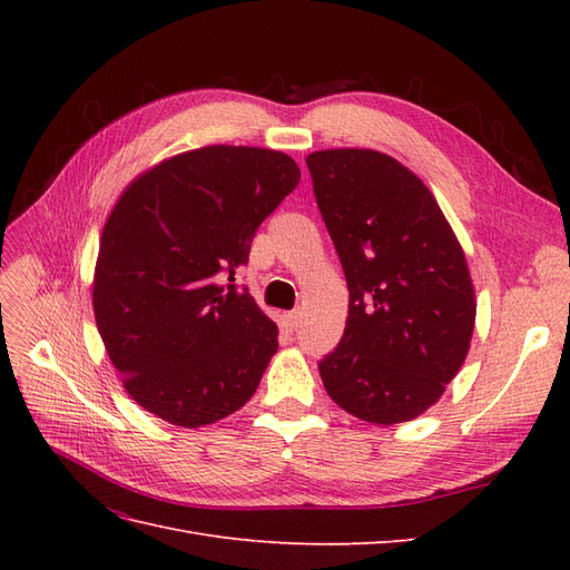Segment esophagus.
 I'll return each mask as SVG.
<instances>
[{
  "mask_svg": "<svg viewBox=\"0 0 570 570\" xmlns=\"http://www.w3.org/2000/svg\"><path fill=\"white\" fill-rule=\"evenodd\" d=\"M299 323H302V312H299V308H295V312H287L283 316V327H285L287 333H295L297 327H299Z\"/></svg>",
  "mask_w": 570,
  "mask_h": 570,
  "instance_id": "obj_1",
  "label": "esophagus"
}]
</instances>
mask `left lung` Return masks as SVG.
Instances as JSON below:
<instances>
[{
    "label": "left lung",
    "mask_w": 570,
    "mask_h": 570,
    "mask_svg": "<svg viewBox=\"0 0 570 570\" xmlns=\"http://www.w3.org/2000/svg\"><path fill=\"white\" fill-rule=\"evenodd\" d=\"M350 287V314L318 371L331 400L375 425L433 406L463 366L475 325L465 256L430 189L373 149L306 157Z\"/></svg>",
    "instance_id": "8db88e82"
}]
</instances>
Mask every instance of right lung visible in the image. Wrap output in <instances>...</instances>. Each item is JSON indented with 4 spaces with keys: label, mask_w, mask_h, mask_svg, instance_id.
Here are the masks:
<instances>
[{
    "label": "right lung",
    "mask_w": 570,
    "mask_h": 570,
    "mask_svg": "<svg viewBox=\"0 0 570 570\" xmlns=\"http://www.w3.org/2000/svg\"><path fill=\"white\" fill-rule=\"evenodd\" d=\"M299 166L214 145L149 168L116 202L92 283L97 331L132 400L174 425L230 416L278 352V327L237 289L258 226Z\"/></svg>",
    "instance_id": "add662e5"
}]
</instances>
